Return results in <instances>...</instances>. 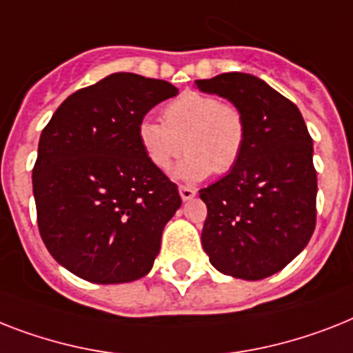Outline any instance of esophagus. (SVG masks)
<instances>
[{
	"instance_id": "esophagus-1",
	"label": "esophagus",
	"mask_w": 353,
	"mask_h": 353,
	"mask_svg": "<svg viewBox=\"0 0 353 353\" xmlns=\"http://www.w3.org/2000/svg\"><path fill=\"white\" fill-rule=\"evenodd\" d=\"M179 194H181L183 201H190L192 197H196V190L190 186H179Z\"/></svg>"
}]
</instances>
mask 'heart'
Listing matches in <instances>:
<instances>
[{
	"label": "heart",
	"mask_w": 353,
	"mask_h": 353,
	"mask_svg": "<svg viewBox=\"0 0 353 353\" xmlns=\"http://www.w3.org/2000/svg\"><path fill=\"white\" fill-rule=\"evenodd\" d=\"M137 139L152 167L161 172L170 170L188 150L176 174L185 181H199L212 170L223 176L236 167L245 152L248 125L234 103L186 90L163 108V123L141 119Z\"/></svg>",
	"instance_id": "b5f03b06"
}]
</instances>
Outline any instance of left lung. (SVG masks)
<instances>
[{"label":"left lung","instance_id":"obj_1","mask_svg":"<svg viewBox=\"0 0 353 353\" xmlns=\"http://www.w3.org/2000/svg\"><path fill=\"white\" fill-rule=\"evenodd\" d=\"M196 87L237 105L248 125L239 163L199 190L208 208L203 248L226 276L265 279L299 256L316 228L314 143L299 108L259 77L228 72Z\"/></svg>","mask_w":353,"mask_h":353}]
</instances>
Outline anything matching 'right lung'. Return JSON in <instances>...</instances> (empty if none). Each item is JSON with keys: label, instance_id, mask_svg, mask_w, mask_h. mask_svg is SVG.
<instances>
[{"label": "right lung", "instance_id": "right-lung-1", "mask_svg": "<svg viewBox=\"0 0 353 353\" xmlns=\"http://www.w3.org/2000/svg\"><path fill=\"white\" fill-rule=\"evenodd\" d=\"M174 96L163 79L110 74L68 96L43 128L32 170L37 228L74 276L116 285L150 272L181 197L147 159L137 125Z\"/></svg>", "mask_w": 353, "mask_h": 353}]
</instances>
